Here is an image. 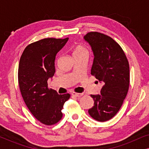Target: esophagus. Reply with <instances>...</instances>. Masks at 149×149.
I'll use <instances>...</instances> for the list:
<instances>
[{
	"label": "esophagus",
	"mask_w": 149,
	"mask_h": 149,
	"mask_svg": "<svg viewBox=\"0 0 149 149\" xmlns=\"http://www.w3.org/2000/svg\"><path fill=\"white\" fill-rule=\"evenodd\" d=\"M72 96L76 97H79L82 96V95H83V93H79L72 92Z\"/></svg>",
	"instance_id": "34e87169"
}]
</instances>
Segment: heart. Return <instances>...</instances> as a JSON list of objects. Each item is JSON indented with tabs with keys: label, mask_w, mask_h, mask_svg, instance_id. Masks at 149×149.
I'll list each match as a JSON object with an SVG mask.
<instances>
[{
	"label": "heart",
	"mask_w": 149,
	"mask_h": 149,
	"mask_svg": "<svg viewBox=\"0 0 149 149\" xmlns=\"http://www.w3.org/2000/svg\"><path fill=\"white\" fill-rule=\"evenodd\" d=\"M83 52H87L86 49H85L84 47H83L82 45H78L75 47L74 52H73V55L81 54V53H83Z\"/></svg>",
	"instance_id": "1"
}]
</instances>
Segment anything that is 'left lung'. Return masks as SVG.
<instances>
[{"label":"left lung","mask_w":149,"mask_h":149,"mask_svg":"<svg viewBox=\"0 0 149 149\" xmlns=\"http://www.w3.org/2000/svg\"><path fill=\"white\" fill-rule=\"evenodd\" d=\"M83 38L90 45L93 54L91 74L103 83L100 94L91 95L94 104L88 113L96 121H107L118 113L127 95L129 63L119 45L110 36L91 32Z\"/></svg>","instance_id":"8db88e82"}]
</instances>
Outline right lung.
Masks as SVG:
<instances>
[{
	"mask_svg": "<svg viewBox=\"0 0 149 149\" xmlns=\"http://www.w3.org/2000/svg\"><path fill=\"white\" fill-rule=\"evenodd\" d=\"M68 38H47L28 45L19 60L18 82L25 104L40 123L52 125L62 117V109L69 93L59 95L48 88L47 81L56 72L55 60Z\"/></svg>",
	"mask_w": 149,
	"mask_h": 149,
	"instance_id": "1",
	"label": "right lung"
}]
</instances>
